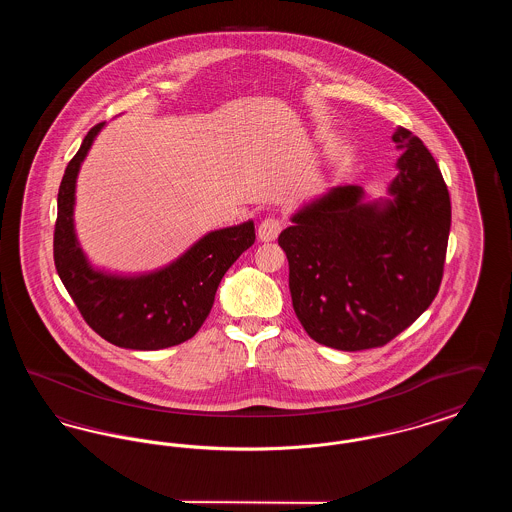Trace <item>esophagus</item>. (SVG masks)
<instances>
[{"instance_id": "34e87169", "label": "esophagus", "mask_w": 512, "mask_h": 512, "mask_svg": "<svg viewBox=\"0 0 512 512\" xmlns=\"http://www.w3.org/2000/svg\"><path fill=\"white\" fill-rule=\"evenodd\" d=\"M280 230H282V220L276 219V217H267L259 224L257 234H259L261 242H272L278 238Z\"/></svg>"}]
</instances>
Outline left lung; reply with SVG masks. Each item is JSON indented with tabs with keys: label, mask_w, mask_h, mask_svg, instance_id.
I'll list each match as a JSON object with an SVG mask.
<instances>
[{
	"label": "left lung",
	"mask_w": 512,
	"mask_h": 512,
	"mask_svg": "<svg viewBox=\"0 0 512 512\" xmlns=\"http://www.w3.org/2000/svg\"><path fill=\"white\" fill-rule=\"evenodd\" d=\"M391 201L361 203V186H338L293 217L278 244L290 265L293 311L313 340L341 351L382 347L438 295L451 199L438 163L409 128Z\"/></svg>",
	"instance_id": "1"
}]
</instances>
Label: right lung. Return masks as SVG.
I'll use <instances>...</instances> for the list:
<instances>
[{
	"label": "right lung",
	"mask_w": 512,
	"mask_h": 512,
	"mask_svg": "<svg viewBox=\"0 0 512 512\" xmlns=\"http://www.w3.org/2000/svg\"><path fill=\"white\" fill-rule=\"evenodd\" d=\"M103 122L90 128L69 161L57 195L53 261L86 324L124 349L155 351L194 338L211 313L226 270L255 244L253 222L207 234L171 267L138 278L92 270L73 228L74 184Z\"/></svg>",
	"instance_id": "1"
}]
</instances>
